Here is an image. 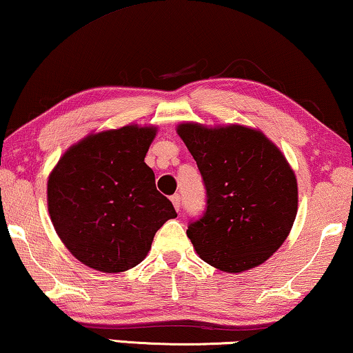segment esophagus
Instances as JSON below:
<instances>
[{
  "instance_id": "obj_1",
  "label": "esophagus",
  "mask_w": 353,
  "mask_h": 353,
  "mask_svg": "<svg viewBox=\"0 0 353 353\" xmlns=\"http://www.w3.org/2000/svg\"><path fill=\"white\" fill-rule=\"evenodd\" d=\"M171 201H172V204H174V208H176V210L179 212V209H181V194H179V193L172 194Z\"/></svg>"
}]
</instances>
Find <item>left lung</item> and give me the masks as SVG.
I'll return each mask as SVG.
<instances>
[{
  "instance_id": "obj_1",
  "label": "left lung",
  "mask_w": 353,
  "mask_h": 353,
  "mask_svg": "<svg viewBox=\"0 0 353 353\" xmlns=\"http://www.w3.org/2000/svg\"><path fill=\"white\" fill-rule=\"evenodd\" d=\"M206 187V210L188 225L196 254L225 272L265 263L283 244L298 212L294 172L259 130L243 125L177 126Z\"/></svg>"
}]
</instances>
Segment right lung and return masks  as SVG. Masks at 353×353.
Returning <instances> with one entry per match:
<instances>
[{
    "instance_id": "add662e5",
    "label": "right lung",
    "mask_w": 353,
    "mask_h": 353,
    "mask_svg": "<svg viewBox=\"0 0 353 353\" xmlns=\"http://www.w3.org/2000/svg\"><path fill=\"white\" fill-rule=\"evenodd\" d=\"M155 134V126L138 125L88 134L50 172V220L66 249L88 268H134L163 223L177 217L144 161Z\"/></svg>"
}]
</instances>
